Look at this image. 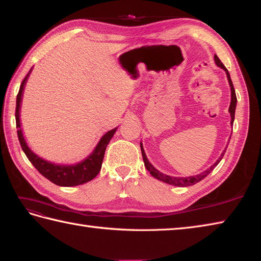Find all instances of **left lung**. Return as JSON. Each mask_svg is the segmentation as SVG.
I'll return each instance as SVG.
<instances>
[{
  "instance_id": "1",
  "label": "left lung",
  "mask_w": 261,
  "mask_h": 261,
  "mask_svg": "<svg viewBox=\"0 0 261 261\" xmlns=\"http://www.w3.org/2000/svg\"><path fill=\"white\" fill-rule=\"evenodd\" d=\"M214 60H215V63L217 66H219V68L223 69L224 71L226 72V76H227V80H228V84H229V88H231V104H229V109H228V112L229 114H231V125H233V122H234V115H236V107H237V95H236V90H234V87H233V84H232V80H231V76H229V73L227 69L225 68V65H224L221 60L218 59V56L215 55L214 56ZM140 148H141V154H142V158H144V163H145V166L147 168V171L150 173V174L156 177L157 180H161L163 182L165 183H168V185H172V186H175V187H189V186H193L196 185V183L200 182L201 180H203L209 173H211L214 168H215L218 163L222 161V158L224 156V154H225L226 151V148L225 149L223 150V152L221 154V156L218 157V160L214 163V164L207 168L206 171H203L202 173H200V174H197V175H193V176H187V177H178V176H171V175H166L164 174V173H162L157 170V168H155L154 166L151 165V163L148 161V158L146 156V152L144 150V147H142V142H140Z\"/></svg>"
}]
</instances>
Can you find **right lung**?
<instances>
[{"label": "right lung", "mask_w": 261, "mask_h": 261, "mask_svg": "<svg viewBox=\"0 0 261 261\" xmlns=\"http://www.w3.org/2000/svg\"><path fill=\"white\" fill-rule=\"evenodd\" d=\"M33 69H30L28 74L20 86L19 93L17 96V105H15V123H17V132L18 138L20 141V145L23 152L27 156L29 162L35 166L40 174L45 176L47 180L53 182L54 185L60 187H75L79 185H84L93 180L98 174L101 163H103L104 154L106 150V147L111 141L112 137L114 136L117 127L113 130H110L109 132L100 138L98 144L95 147V149L89 156H87L85 160H83L76 164L65 165V164H55V163L48 162L44 160V158L36 155L35 152L28 147L27 142L24 140V137L21 129V122H20V110H21V100L22 95L24 90V86L29 78V74L32 72Z\"/></svg>", "instance_id": "right-lung-1"}]
</instances>
